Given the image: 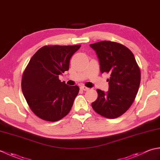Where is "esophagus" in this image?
<instances>
[{
	"instance_id": "34e87169",
	"label": "esophagus",
	"mask_w": 160,
	"mask_h": 160,
	"mask_svg": "<svg viewBox=\"0 0 160 160\" xmlns=\"http://www.w3.org/2000/svg\"><path fill=\"white\" fill-rule=\"evenodd\" d=\"M80 89H82V90H83V91H87V90L89 89V88L85 87V86H81V87H80Z\"/></svg>"
}]
</instances>
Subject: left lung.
<instances>
[{
    "mask_svg": "<svg viewBox=\"0 0 160 160\" xmlns=\"http://www.w3.org/2000/svg\"><path fill=\"white\" fill-rule=\"evenodd\" d=\"M90 46L99 58L102 73L110 74L107 93L97 89L93 110L104 118L121 116L133 102L140 87V69L133 53L127 47L112 41H100Z\"/></svg>",
    "mask_w": 160,
    "mask_h": 160,
    "instance_id": "1",
    "label": "left lung"
}]
</instances>
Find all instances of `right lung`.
Returning a JSON list of instances; mask_svg holds the SVG:
<instances>
[{
	"instance_id": "right-lung-1",
	"label": "right lung",
	"mask_w": 160,
	"mask_h": 160,
	"mask_svg": "<svg viewBox=\"0 0 160 160\" xmlns=\"http://www.w3.org/2000/svg\"><path fill=\"white\" fill-rule=\"evenodd\" d=\"M81 47L45 45L38 49L24 71L21 88L30 109L43 120L56 122L69 113L79 92L77 85L60 82L70 59Z\"/></svg>"
}]
</instances>
